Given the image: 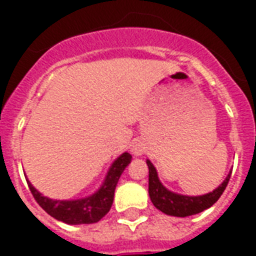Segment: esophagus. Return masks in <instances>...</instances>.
<instances>
[{
	"instance_id": "esophagus-1",
	"label": "esophagus",
	"mask_w": 256,
	"mask_h": 256,
	"mask_svg": "<svg viewBox=\"0 0 256 256\" xmlns=\"http://www.w3.org/2000/svg\"><path fill=\"white\" fill-rule=\"evenodd\" d=\"M132 154L136 156H140L144 154V145H142L141 141H136V142H133V145H132Z\"/></svg>"
}]
</instances>
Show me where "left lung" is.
<instances>
[{"label":"left lung","mask_w":256,"mask_h":256,"mask_svg":"<svg viewBox=\"0 0 256 256\" xmlns=\"http://www.w3.org/2000/svg\"><path fill=\"white\" fill-rule=\"evenodd\" d=\"M148 168H150V198L156 208L160 210L162 212L172 216H189L202 212L204 210L210 208L212 204L220 198V194L224 193L225 188L228 186V182L230 180V174H228L225 181L220 184V186L214 189L212 192L206 193L202 196H185V194H178L172 190L164 188L158 177L155 166L146 160Z\"/></svg>","instance_id":"8db88e82"}]
</instances>
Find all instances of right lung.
<instances>
[{
  "label": "right lung",
  "mask_w": 256,
  "mask_h": 256,
  "mask_svg": "<svg viewBox=\"0 0 256 256\" xmlns=\"http://www.w3.org/2000/svg\"><path fill=\"white\" fill-rule=\"evenodd\" d=\"M130 162H132V155L128 152L122 154L110 167L100 189L88 198H78V200H53L45 198L28 181L27 184L36 203L53 218L70 225L94 224L98 222L111 208L118 181Z\"/></svg>",
  "instance_id": "1"
}]
</instances>
